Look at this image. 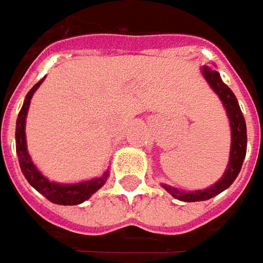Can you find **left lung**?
<instances>
[{
	"label": "left lung",
	"mask_w": 263,
	"mask_h": 263,
	"mask_svg": "<svg viewBox=\"0 0 263 263\" xmlns=\"http://www.w3.org/2000/svg\"><path fill=\"white\" fill-rule=\"evenodd\" d=\"M201 75L207 81L210 88L218 95L220 101L223 103V107L227 112L229 123H230V135H232V143H230V155H229V163L223 174V177L217 182L210 185L209 188L204 190H194V191H185L168 184H160L162 188H165L174 198L179 201L195 202L205 201L213 197H216L220 193L227 190L233 184L234 179L237 178L240 169H242L243 160L246 156V146H248V135H246V121L243 117L242 110L239 107V103L236 100L233 91L223 82L220 78V73L213 68L204 65L201 68Z\"/></svg>",
	"instance_id": "left-lung-1"
}]
</instances>
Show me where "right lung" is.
<instances>
[{
    "label": "right lung",
    "instance_id": "add662e5",
    "mask_svg": "<svg viewBox=\"0 0 263 263\" xmlns=\"http://www.w3.org/2000/svg\"><path fill=\"white\" fill-rule=\"evenodd\" d=\"M45 81H39L36 85L33 86L29 91V94L26 95V100L23 103L18 117H17V124H15V149H17V156L20 162L21 172L24 178L36 191L46 197L50 202L59 204V205H78L81 202L86 201L92 194H95L101 186H103L110 171L107 169L101 177L92 178L88 181H81V182H73V184H62L56 181H50L49 178H46L34 165V162L31 160L29 151H27V140H26V119H27V112H29L30 103L31 98L37 91V88L40 84Z\"/></svg>",
    "mask_w": 263,
    "mask_h": 263
}]
</instances>
